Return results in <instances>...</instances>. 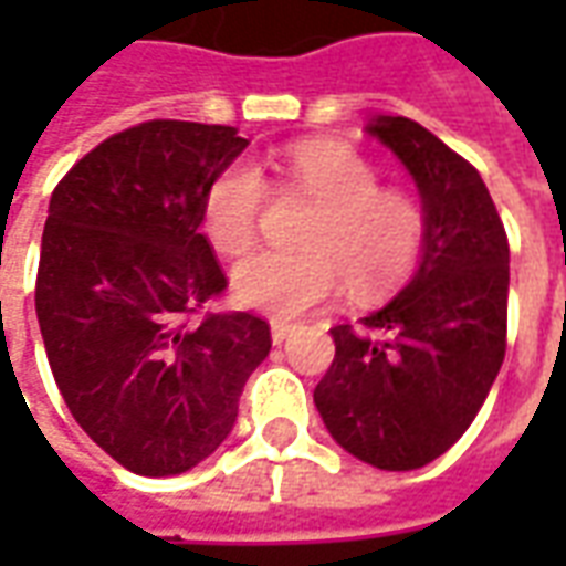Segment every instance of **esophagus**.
<instances>
[{
  "instance_id": "esophagus-1",
  "label": "esophagus",
  "mask_w": 566,
  "mask_h": 566,
  "mask_svg": "<svg viewBox=\"0 0 566 566\" xmlns=\"http://www.w3.org/2000/svg\"><path fill=\"white\" fill-rule=\"evenodd\" d=\"M270 333H272V343L282 345L284 339H287V336L294 333V327H291V324H284V321H272Z\"/></svg>"
}]
</instances>
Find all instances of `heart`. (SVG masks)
Masks as SVG:
<instances>
[{
    "label": "heart",
    "mask_w": 566,
    "mask_h": 566,
    "mask_svg": "<svg viewBox=\"0 0 566 566\" xmlns=\"http://www.w3.org/2000/svg\"><path fill=\"white\" fill-rule=\"evenodd\" d=\"M287 185L318 202L303 233L306 251H260L233 272V296L275 321L303 318L331 303L348 279L355 294L388 291L412 270L424 218L400 190L379 187L360 154L308 142L284 157ZM266 178L254 163L223 166L202 197V230L227 258L254 245Z\"/></svg>",
    "instance_id": "b5f03b06"
}]
</instances>
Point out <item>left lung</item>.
I'll list each match as a JSON object with an SVG mask.
<instances>
[{
    "instance_id": "8db88e82",
    "label": "left lung",
    "mask_w": 566,
    "mask_h": 566,
    "mask_svg": "<svg viewBox=\"0 0 566 566\" xmlns=\"http://www.w3.org/2000/svg\"><path fill=\"white\" fill-rule=\"evenodd\" d=\"M369 136L412 175L424 211L421 260L400 294L336 324L315 388L324 427L357 461L418 470L473 424L506 355L510 242L482 175L409 117L379 115Z\"/></svg>"
}]
</instances>
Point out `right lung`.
I'll return each mask as SVG.
<instances>
[{"mask_svg": "<svg viewBox=\"0 0 566 566\" xmlns=\"http://www.w3.org/2000/svg\"><path fill=\"white\" fill-rule=\"evenodd\" d=\"M245 148L235 127L148 120L81 157L48 206L35 279L48 364L81 430L133 473L206 461L270 355L258 315L187 324L227 287L199 233L202 197Z\"/></svg>", "mask_w": 566, "mask_h": 566, "instance_id": "right-lung-1", "label": "right lung"}]
</instances>
